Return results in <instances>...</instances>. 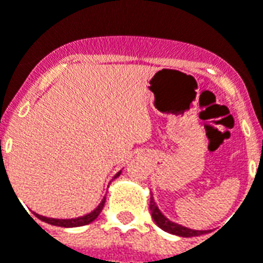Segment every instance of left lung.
Segmentation results:
<instances>
[{"mask_svg":"<svg viewBox=\"0 0 263 263\" xmlns=\"http://www.w3.org/2000/svg\"><path fill=\"white\" fill-rule=\"evenodd\" d=\"M151 212L152 218L156 222V224L162 229L164 231L169 234H173V235L184 236V238H191V236H199L201 234L207 233V231H201V230H191L188 227H184L181 224H177L175 222H171L168 218H165L164 215L161 214V211L158 210V207L156 205L155 200H153V196L151 195Z\"/></svg>","mask_w":263,"mask_h":263,"instance_id":"1","label":"left lung"}]
</instances>
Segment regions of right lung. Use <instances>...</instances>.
<instances>
[{"label":"right lung","instance_id":"right-lung-1","mask_svg":"<svg viewBox=\"0 0 263 263\" xmlns=\"http://www.w3.org/2000/svg\"><path fill=\"white\" fill-rule=\"evenodd\" d=\"M119 175H121V172L117 173V175L114 176V179L118 177ZM105 201H106V197H103V200L101 201V204L98 205L94 211H91L90 214L84 215V216H80V218H75V219H53V218H45V216H41V215L39 214H34V215H36L40 220H43V222L48 223V224H52V226H60V227H79V226H86L88 224V223L94 222L95 219L98 218V215L101 214V211L103 210V207H105Z\"/></svg>","mask_w":263,"mask_h":263}]
</instances>
